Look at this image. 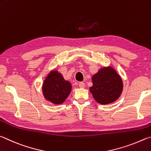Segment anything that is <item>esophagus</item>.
<instances>
[{
    "label": "esophagus",
    "mask_w": 151,
    "mask_h": 151,
    "mask_svg": "<svg viewBox=\"0 0 151 151\" xmlns=\"http://www.w3.org/2000/svg\"><path fill=\"white\" fill-rule=\"evenodd\" d=\"M78 86H79V87H80V88H84L85 84H84V83H83V82H81V83H79Z\"/></svg>",
    "instance_id": "obj_1"
}]
</instances>
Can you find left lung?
Segmentation results:
<instances>
[{
	"label": "left lung",
	"mask_w": 151,
	"mask_h": 151,
	"mask_svg": "<svg viewBox=\"0 0 151 151\" xmlns=\"http://www.w3.org/2000/svg\"><path fill=\"white\" fill-rule=\"evenodd\" d=\"M92 81L93 85L90 88V92L98 103L102 105L111 104L122 94V78L111 67L101 68L93 75Z\"/></svg>",
	"instance_id": "8db88e82"
}]
</instances>
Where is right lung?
I'll list each match as a JSON object with an SVG mask.
<instances>
[{"instance_id":"right-lung-1","label":"right lung","mask_w":151,"mask_h":151,"mask_svg":"<svg viewBox=\"0 0 151 151\" xmlns=\"http://www.w3.org/2000/svg\"><path fill=\"white\" fill-rule=\"evenodd\" d=\"M72 86L57 70L48 74L43 84L42 92L46 100L54 104H61L71 92Z\"/></svg>"}]
</instances>
